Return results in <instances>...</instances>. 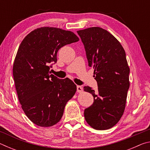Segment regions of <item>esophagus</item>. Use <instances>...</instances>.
<instances>
[{"label": "esophagus", "mask_w": 150, "mask_h": 150, "mask_svg": "<svg viewBox=\"0 0 150 150\" xmlns=\"http://www.w3.org/2000/svg\"><path fill=\"white\" fill-rule=\"evenodd\" d=\"M83 87H81V86H79V85H77V93H82L83 92Z\"/></svg>", "instance_id": "34e87169"}]
</instances>
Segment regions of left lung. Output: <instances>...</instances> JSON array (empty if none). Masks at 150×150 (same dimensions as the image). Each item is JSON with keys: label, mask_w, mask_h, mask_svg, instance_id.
I'll return each instance as SVG.
<instances>
[{"label": "left lung", "mask_w": 150, "mask_h": 150, "mask_svg": "<svg viewBox=\"0 0 150 150\" xmlns=\"http://www.w3.org/2000/svg\"><path fill=\"white\" fill-rule=\"evenodd\" d=\"M77 32L98 84L95 91L84 87V91L94 97L93 105L85 110V118L95 130H107L118 122L125 109L130 87L125 51L118 40L102 28L91 27Z\"/></svg>", "instance_id": "8db88e82"}]
</instances>
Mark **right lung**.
<instances>
[{"label": "right lung", "instance_id": "1", "mask_svg": "<svg viewBox=\"0 0 150 150\" xmlns=\"http://www.w3.org/2000/svg\"><path fill=\"white\" fill-rule=\"evenodd\" d=\"M79 40L71 31L41 27L29 33L20 45L13 65L15 87L25 115L38 126L59 122L66 104L76 93L75 83L50 74L49 65L57 62L61 47Z\"/></svg>", "mask_w": 150, "mask_h": 150}]
</instances>
